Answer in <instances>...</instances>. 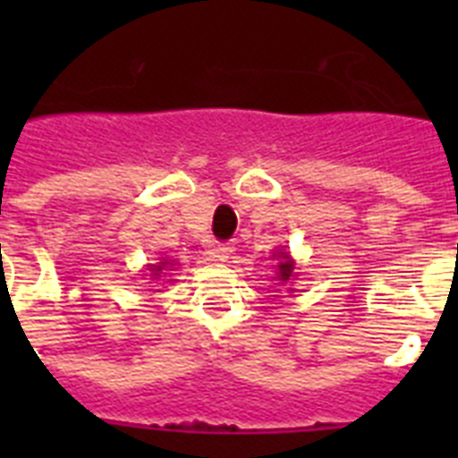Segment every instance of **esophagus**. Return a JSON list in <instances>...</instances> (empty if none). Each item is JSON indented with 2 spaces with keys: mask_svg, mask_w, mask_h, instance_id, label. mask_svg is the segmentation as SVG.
<instances>
[{
  "mask_svg": "<svg viewBox=\"0 0 458 458\" xmlns=\"http://www.w3.org/2000/svg\"><path fill=\"white\" fill-rule=\"evenodd\" d=\"M232 254H233L232 242H220V245H216V248H213V257H216L217 261H226V259L232 257Z\"/></svg>",
  "mask_w": 458,
  "mask_h": 458,
  "instance_id": "obj_1",
  "label": "esophagus"
}]
</instances>
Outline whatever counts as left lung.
<instances>
[{
    "instance_id": "8db88e82",
    "label": "left lung",
    "mask_w": 458,
    "mask_h": 458,
    "mask_svg": "<svg viewBox=\"0 0 458 458\" xmlns=\"http://www.w3.org/2000/svg\"><path fill=\"white\" fill-rule=\"evenodd\" d=\"M277 259H279V264H277V282H282V284H289L291 279H293V270H295V264H293V259L289 257V252H277ZM293 291V289H289Z\"/></svg>"
}]
</instances>
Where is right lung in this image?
<instances>
[{
  "mask_svg": "<svg viewBox=\"0 0 458 458\" xmlns=\"http://www.w3.org/2000/svg\"><path fill=\"white\" fill-rule=\"evenodd\" d=\"M165 266H167V261H163V264L160 266H148V270H151V275L153 277H160V275H163V270H165Z\"/></svg>",
  "mask_w": 458,
  "mask_h": 458,
  "instance_id": "obj_1",
  "label": "right lung"
}]
</instances>
